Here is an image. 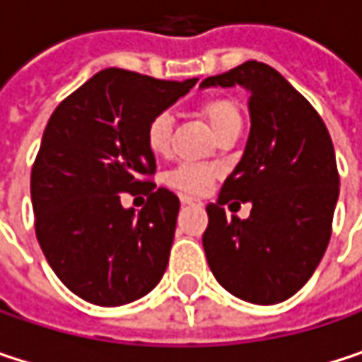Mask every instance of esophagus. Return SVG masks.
Instances as JSON below:
<instances>
[{
  "mask_svg": "<svg viewBox=\"0 0 362 362\" xmlns=\"http://www.w3.org/2000/svg\"><path fill=\"white\" fill-rule=\"evenodd\" d=\"M180 201H182V205H194V203H199L194 197H188V194H182Z\"/></svg>",
  "mask_w": 362,
  "mask_h": 362,
  "instance_id": "obj_1",
  "label": "esophagus"
}]
</instances>
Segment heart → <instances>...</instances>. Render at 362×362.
Here are the masks:
<instances>
[{"instance_id":"1","label":"heart","mask_w":362,"mask_h":362,"mask_svg":"<svg viewBox=\"0 0 362 362\" xmlns=\"http://www.w3.org/2000/svg\"><path fill=\"white\" fill-rule=\"evenodd\" d=\"M201 110H203L205 119L209 121L211 129L216 132V136H220L233 127H241V123H243L241 110L237 107V103L230 98H211L203 105ZM172 132H174V119L168 110L151 117L146 132H144V140H146L148 151L155 155H165L170 151V144H172ZM214 176H216V172L211 168L186 163V165L176 168L168 176V184L178 188L182 192L201 194L209 188Z\"/></svg>"}]
</instances>
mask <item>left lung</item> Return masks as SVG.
Listing matches in <instances>:
<instances>
[{
    "instance_id": "obj_1",
    "label": "left lung",
    "mask_w": 362,
    "mask_h": 362,
    "mask_svg": "<svg viewBox=\"0 0 362 362\" xmlns=\"http://www.w3.org/2000/svg\"><path fill=\"white\" fill-rule=\"evenodd\" d=\"M250 94L252 129L241 161L207 205L203 250L216 281L239 300L270 306L298 293L317 270L329 239L339 176L323 119L272 66L250 60L207 77L201 88ZM252 203L247 221L222 204Z\"/></svg>"
}]
</instances>
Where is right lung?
<instances>
[{"instance_id":"1","label":"right lung","mask_w":362,"mask_h":362,"mask_svg":"<svg viewBox=\"0 0 362 362\" xmlns=\"http://www.w3.org/2000/svg\"><path fill=\"white\" fill-rule=\"evenodd\" d=\"M194 83L105 69L45 125L31 172L37 241L56 276L90 304L140 300L168 268L180 201L148 180L157 163L144 132ZM121 192L148 194L147 205L123 208Z\"/></svg>"}]
</instances>
